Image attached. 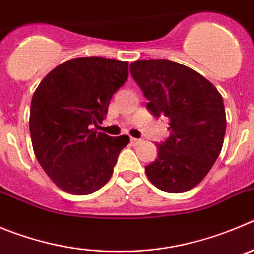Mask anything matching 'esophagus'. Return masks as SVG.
Listing matches in <instances>:
<instances>
[{
  "mask_svg": "<svg viewBox=\"0 0 254 254\" xmlns=\"http://www.w3.org/2000/svg\"><path fill=\"white\" fill-rule=\"evenodd\" d=\"M130 141H131V144H132V145H138V144L139 143H140V139H135V138H131V139H130Z\"/></svg>",
  "mask_w": 254,
  "mask_h": 254,
  "instance_id": "34e87169",
  "label": "esophagus"
}]
</instances>
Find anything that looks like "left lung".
Returning a JSON list of instances; mask_svg holds the SVG:
<instances>
[{
  "label": "left lung",
  "instance_id": "obj_1",
  "mask_svg": "<svg viewBox=\"0 0 254 254\" xmlns=\"http://www.w3.org/2000/svg\"><path fill=\"white\" fill-rule=\"evenodd\" d=\"M130 73L154 116L169 119V138L158 143V158L145 167L160 190L183 193L202 182L219 156L226 134V110L214 85L174 61L138 60Z\"/></svg>",
  "mask_w": 254,
  "mask_h": 254
}]
</instances>
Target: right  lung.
I'll return each mask as SVG.
<instances>
[{"instance_id": "add662e5", "label": "right lung", "mask_w": 254, "mask_h": 254, "mask_svg": "<svg viewBox=\"0 0 254 254\" xmlns=\"http://www.w3.org/2000/svg\"><path fill=\"white\" fill-rule=\"evenodd\" d=\"M129 63L79 58L50 71L35 91L30 134L35 155L51 181L76 195L99 190L111 178L129 136L96 132L116 90L127 81Z\"/></svg>"}]
</instances>
